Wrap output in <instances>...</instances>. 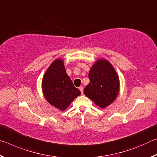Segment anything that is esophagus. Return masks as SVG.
<instances>
[{
  "mask_svg": "<svg viewBox=\"0 0 157 157\" xmlns=\"http://www.w3.org/2000/svg\"><path fill=\"white\" fill-rule=\"evenodd\" d=\"M79 91H81L82 94H83V90H84L83 86H80V87H79Z\"/></svg>",
  "mask_w": 157,
  "mask_h": 157,
  "instance_id": "34e87169",
  "label": "esophagus"
}]
</instances>
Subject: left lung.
Here are the masks:
<instances>
[{"instance_id":"left-lung-1","label":"left lung","mask_w":157,"mask_h":157,"mask_svg":"<svg viewBox=\"0 0 157 157\" xmlns=\"http://www.w3.org/2000/svg\"><path fill=\"white\" fill-rule=\"evenodd\" d=\"M90 82L84 93L100 108L113 102L119 92V78L115 69L108 61L102 59L95 62L89 73Z\"/></svg>"}]
</instances>
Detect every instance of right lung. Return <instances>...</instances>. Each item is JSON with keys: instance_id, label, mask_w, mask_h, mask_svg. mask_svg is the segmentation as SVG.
Returning a JSON list of instances; mask_svg holds the SVG:
<instances>
[{"instance_id": "obj_1", "label": "right lung", "mask_w": 157, "mask_h": 157, "mask_svg": "<svg viewBox=\"0 0 157 157\" xmlns=\"http://www.w3.org/2000/svg\"><path fill=\"white\" fill-rule=\"evenodd\" d=\"M42 89L46 100L55 107L63 111L81 94L66 74L63 61L57 59L48 68L42 80Z\"/></svg>"}]
</instances>
